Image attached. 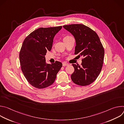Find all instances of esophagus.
<instances>
[{"label": "esophagus", "mask_w": 124, "mask_h": 124, "mask_svg": "<svg viewBox=\"0 0 124 124\" xmlns=\"http://www.w3.org/2000/svg\"><path fill=\"white\" fill-rule=\"evenodd\" d=\"M62 65H63V66H68L69 64L66 62H63Z\"/></svg>", "instance_id": "obj_1"}]
</instances>
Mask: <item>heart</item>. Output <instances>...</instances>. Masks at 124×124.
Here are the masks:
<instances>
[{
    "instance_id": "b5f03b06",
    "label": "heart",
    "mask_w": 124,
    "mask_h": 124,
    "mask_svg": "<svg viewBox=\"0 0 124 124\" xmlns=\"http://www.w3.org/2000/svg\"><path fill=\"white\" fill-rule=\"evenodd\" d=\"M70 37V36H68H68H65V37H64V39H66V38H69V37Z\"/></svg>"
}]
</instances>
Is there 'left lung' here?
Returning a JSON list of instances; mask_svg holds the SVG:
<instances>
[{
	"label": "left lung",
	"mask_w": 124,
	"mask_h": 124,
	"mask_svg": "<svg viewBox=\"0 0 124 124\" xmlns=\"http://www.w3.org/2000/svg\"><path fill=\"white\" fill-rule=\"evenodd\" d=\"M63 27L71 33L76 39L75 54L83 57L81 66L72 64L75 70L71 79L80 86L89 85L97 79L102 67L104 50L100 39L95 31L82 24Z\"/></svg>",
	"instance_id": "1"
}]
</instances>
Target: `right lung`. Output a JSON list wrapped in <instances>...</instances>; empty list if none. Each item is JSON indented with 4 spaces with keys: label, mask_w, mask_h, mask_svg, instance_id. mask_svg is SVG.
Wrapping results in <instances>:
<instances>
[{
    "label": "right lung",
    "mask_w": 124,
    "mask_h": 124,
    "mask_svg": "<svg viewBox=\"0 0 124 124\" xmlns=\"http://www.w3.org/2000/svg\"><path fill=\"white\" fill-rule=\"evenodd\" d=\"M62 26L39 28L25 38L19 54L22 72L27 81L33 87L43 89L54 83L62 64L56 61L46 62L45 56L50 51L53 40Z\"/></svg>",
    "instance_id": "1"
}]
</instances>
